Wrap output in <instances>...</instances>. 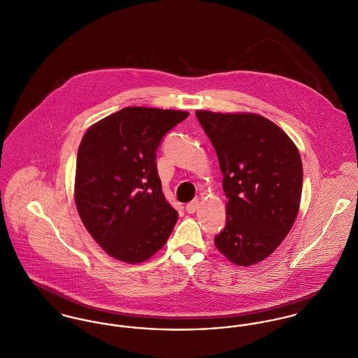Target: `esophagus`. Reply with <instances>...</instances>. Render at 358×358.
I'll return each instance as SVG.
<instances>
[{
	"mask_svg": "<svg viewBox=\"0 0 358 358\" xmlns=\"http://www.w3.org/2000/svg\"><path fill=\"white\" fill-rule=\"evenodd\" d=\"M199 206H200V201H199L197 199H194V200L189 201V203L185 206V210H187L189 214H193V213H196V211H197Z\"/></svg>",
	"mask_w": 358,
	"mask_h": 358,
	"instance_id": "obj_1",
	"label": "esophagus"
}]
</instances>
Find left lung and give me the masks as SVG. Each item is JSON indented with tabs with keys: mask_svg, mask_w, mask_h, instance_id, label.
Instances as JSON below:
<instances>
[{
	"mask_svg": "<svg viewBox=\"0 0 358 358\" xmlns=\"http://www.w3.org/2000/svg\"><path fill=\"white\" fill-rule=\"evenodd\" d=\"M223 174L226 224L214 243L237 266L270 256L299 214L303 164L297 147L273 121L252 113L196 111Z\"/></svg>",
	"mask_w": 358,
	"mask_h": 358,
	"instance_id": "8db88e82",
	"label": "left lung"
}]
</instances>
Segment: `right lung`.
Here are the masks:
<instances>
[{"label": "right lung", "mask_w": 358, "mask_h": 358, "mask_svg": "<svg viewBox=\"0 0 358 358\" xmlns=\"http://www.w3.org/2000/svg\"><path fill=\"white\" fill-rule=\"evenodd\" d=\"M187 111L125 108L82 138L75 200L88 233L110 256L140 263L165 245L178 213L166 201L157 150Z\"/></svg>", "instance_id": "obj_1"}]
</instances>
